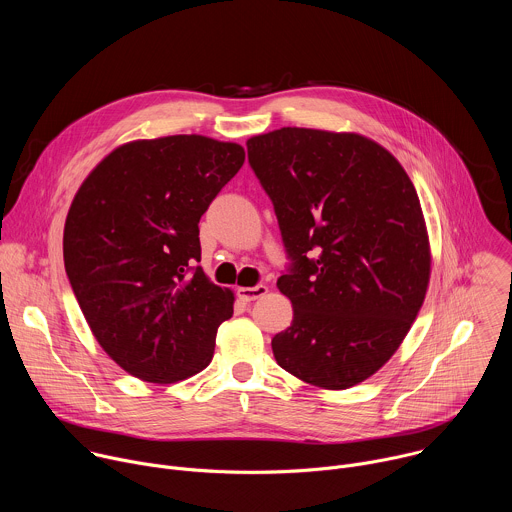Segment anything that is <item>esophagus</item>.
Here are the masks:
<instances>
[{"label": "esophagus", "mask_w": 512, "mask_h": 512, "mask_svg": "<svg viewBox=\"0 0 512 512\" xmlns=\"http://www.w3.org/2000/svg\"><path fill=\"white\" fill-rule=\"evenodd\" d=\"M267 293V287L265 285H255V287H239L237 289V295L243 299V301H255L259 297H263Z\"/></svg>", "instance_id": "1"}]
</instances>
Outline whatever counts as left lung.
Here are the masks:
<instances>
[{"instance_id":"8db88e82","label":"left lung","mask_w":512,"mask_h":512,"mask_svg":"<svg viewBox=\"0 0 512 512\" xmlns=\"http://www.w3.org/2000/svg\"><path fill=\"white\" fill-rule=\"evenodd\" d=\"M289 267L291 325L277 364L325 390L352 388L400 348L426 295L430 245L402 164L354 132L279 128L247 140Z\"/></svg>"}]
</instances>
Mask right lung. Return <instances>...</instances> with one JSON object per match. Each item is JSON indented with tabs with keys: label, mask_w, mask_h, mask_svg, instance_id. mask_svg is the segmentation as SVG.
I'll use <instances>...</instances> for the list:
<instances>
[{
	"label": "right lung",
	"mask_w": 512,
	"mask_h": 512,
	"mask_svg": "<svg viewBox=\"0 0 512 512\" xmlns=\"http://www.w3.org/2000/svg\"><path fill=\"white\" fill-rule=\"evenodd\" d=\"M243 162V146L199 134L134 140L78 189L66 273L98 344L134 378L173 384L211 364L235 297L197 265L199 221Z\"/></svg>",
	"instance_id": "obj_1"
}]
</instances>
